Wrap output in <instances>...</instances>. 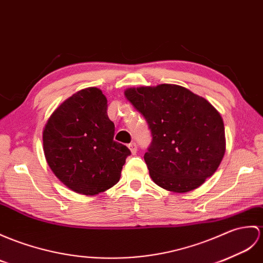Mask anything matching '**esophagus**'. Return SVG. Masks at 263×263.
I'll return each mask as SVG.
<instances>
[{
	"label": "esophagus",
	"mask_w": 263,
	"mask_h": 263,
	"mask_svg": "<svg viewBox=\"0 0 263 263\" xmlns=\"http://www.w3.org/2000/svg\"><path fill=\"white\" fill-rule=\"evenodd\" d=\"M129 149L131 150V154H132V155H136L137 151H138V145H137V143H136V142H131V143L129 144Z\"/></svg>",
	"instance_id": "1"
}]
</instances>
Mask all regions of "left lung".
<instances>
[{"instance_id":"8db88e82","label":"left lung","mask_w":263,"mask_h":263,"mask_svg":"<svg viewBox=\"0 0 263 263\" xmlns=\"http://www.w3.org/2000/svg\"><path fill=\"white\" fill-rule=\"evenodd\" d=\"M124 94L151 131L144 161L158 186L187 193L216 172L225 154V131L210 102L172 84L129 88Z\"/></svg>"}]
</instances>
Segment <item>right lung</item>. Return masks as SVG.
I'll list each match as a JSON object with an SVG mask.
<instances>
[{"label":"right lung","instance_id":"add662e5","mask_svg":"<svg viewBox=\"0 0 263 263\" xmlns=\"http://www.w3.org/2000/svg\"><path fill=\"white\" fill-rule=\"evenodd\" d=\"M106 111L102 90L85 88L57 107L45 126L42 140L49 167L78 194L96 195L113 187L131 155L113 140L115 126Z\"/></svg>","mask_w":263,"mask_h":263}]
</instances>
